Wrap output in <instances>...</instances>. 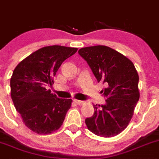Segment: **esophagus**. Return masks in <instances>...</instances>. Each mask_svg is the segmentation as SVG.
I'll return each instance as SVG.
<instances>
[{"label": "esophagus", "instance_id": "34e87169", "mask_svg": "<svg viewBox=\"0 0 159 159\" xmlns=\"http://www.w3.org/2000/svg\"><path fill=\"white\" fill-rule=\"evenodd\" d=\"M73 102H75L76 104L77 105H83V103H84V101H80V100H77V99H73Z\"/></svg>", "mask_w": 159, "mask_h": 159}]
</instances>
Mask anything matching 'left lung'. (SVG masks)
Here are the masks:
<instances>
[{"label": "left lung", "instance_id": "1", "mask_svg": "<svg viewBox=\"0 0 159 159\" xmlns=\"http://www.w3.org/2000/svg\"><path fill=\"white\" fill-rule=\"evenodd\" d=\"M95 77L102 82L106 97L104 105L93 104L94 114L85 119L87 128L96 135L112 137L122 132L133 116L139 99V75L131 60L110 47L93 46L80 49Z\"/></svg>", "mask_w": 159, "mask_h": 159}]
</instances>
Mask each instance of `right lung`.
<instances>
[{"label": "right lung", "instance_id": "obj_1", "mask_svg": "<svg viewBox=\"0 0 159 159\" xmlns=\"http://www.w3.org/2000/svg\"><path fill=\"white\" fill-rule=\"evenodd\" d=\"M77 48L53 45L43 47L20 62L11 78V95L16 109L27 128L46 135L63 124L72 99L51 93L56 73Z\"/></svg>", "mask_w": 159, "mask_h": 159}]
</instances>
